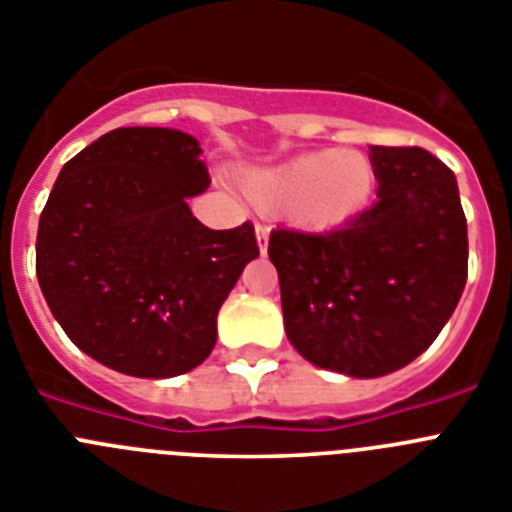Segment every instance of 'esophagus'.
<instances>
[{
    "instance_id": "34e87169",
    "label": "esophagus",
    "mask_w": 512,
    "mask_h": 512,
    "mask_svg": "<svg viewBox=\"0 0 512 512\" xmlns=\"http://www.w3.org/2000/svg\"><path fill=\"white\" fill-rule=\"evenodd\" d=\"M269 225L266 223H256V238H259V251L266 253V248H269Z\"/></svg>"
}]
</instances>
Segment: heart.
Segmentation results:
<instances>
[{
  "label": "heart",
  "instance_id": "1",
  "mask_svg": "<svg viewBox=\"0 0 512 512\" xmlns=\"http://www.w3.org/2000/svg\"><path fill=\"white\" fill-rule=\"evenodd\" d=\"M377 187L372 158L354 148L318 151L284 164L253 169L243 189L261 207H284L310 228H336L359 215Z\"/></svg>",
  "mask_w": 512,
  "mask_h": 512
}]
</instances>
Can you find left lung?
I'll return each instance as SVG.
<instances>
[{"instance_id": "obj_1", "label": "left lung", "mask_w": 512, "mask_h": 512, "mask_svg": "<svg viewBox=\"0 0 512 512\" xmlns=\"http://www.w3.org/2000/svg\"><path fill=\"white\" fill-rule=\"evenodd\" d=\"M377 202L325 233L271 230L284 330L310 364L346 377L397 372L436 341L467 284L456 176L425 148H369Z\"/></svg>"}]
</instances>
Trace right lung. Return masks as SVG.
Masks as SVG:
<instances>
[{"label":"right lung","mask_w":512,"mask_h":512,"mask_svg":"<svg viewBox=\"0 0 512 512\" xmlns=\"http://www.w3.org/2000/svg\"><path fill=\"white\" fill-rule=\"evenodd\" d=\"M197 138L117 128L76 153L40 212L35 271L76 346L130 377L192 372L217 310L259 256L251 223L210 230L187 197L210 187Z\"/></svg>","instance_id":"add662e5"}]
</instances>
